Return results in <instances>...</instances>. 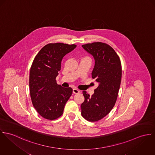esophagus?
<instances>
[{
  "mask_svg": "<svg viewBox=\"0 0 155 155\" xmlns=\"http://www.w3.org/2000/svg\"><path fill=\"white\" fill-rule=\"evenodd\" d=\"M72 92H73L74 94H78V93H80L81 91H80L78 89L74 88L72 89Z\"/></svg>",
  "mask_w": 155,
  "mask_h": 155,
  "instance_id": "obj_1",
  "label": "esophagus"
}]
</instances>
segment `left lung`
<instances>
[{
  "label": "left lung",
  "instance_id": "left-lung-1",
  "mask_svg": "<svg viewBox=\"0 0 155 155\" xmlns=\"http://www.w3.org/2000/svg\"><path fill=\"white\" fill-rule=\"evenodd\" d=\"M82 47L95 60L91 75L98 87L91 96L83 91L85 99L81 104V115L86 120L95 122L106 116L115 104L121 81V64L117 53L106 43L94 42Z\"/></svg>",
  "mask_w": 155,
  "mask_h": 155
}]
</instances>
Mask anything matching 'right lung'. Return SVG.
<instances>
[{"label":"right lung","mask_w":155,"mask_h":155,"mask_svg":"<svg viewBox=\"0 0 155 155\" xmlns=\"http://www.w3.org/2000/svg\"><path fill=\"white\" fill-rule=\"evenodd\" d=\"M75 45L61 43L45 46L35 56L30 68L29 87L32 103L40 115L54 120L60 117L72 93L56 81L64 56L76 48Z\"/></svg>","instance_id":"1"}]
</instances>
